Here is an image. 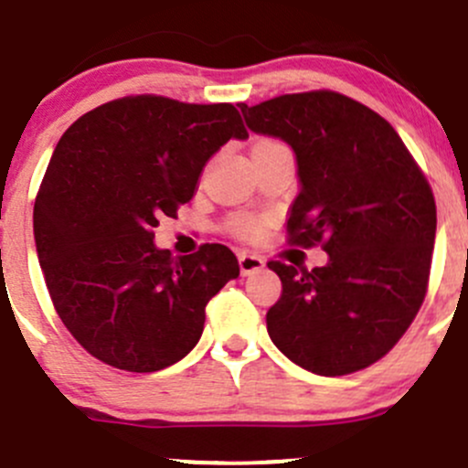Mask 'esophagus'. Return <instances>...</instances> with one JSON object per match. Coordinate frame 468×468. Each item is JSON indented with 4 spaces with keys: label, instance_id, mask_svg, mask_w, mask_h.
<instances>
[{
    "label": "esophagus",
    "instance_id": "1",
    "mask_svg": "<svg viewBox=\"0 0 468 468\" xmlns=\"http://www.w3.org/2000/svg\"><path fill=\"white\" fill-rule=\"evenodd\" d=\"M238 262H239V271H242V275L255 273V271H260V269H264V260L260 258V255H253V253H239Z\"/></svg>",
    "mask_w": 468,
    "mask_h": 468
}]
</instances>
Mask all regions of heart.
<instances>
[{"mask_svg": "<svg viewBox=\"0 0 468 468\" xmlns=\"http://www.w3.org/2000/svg\"><path fill=\"white\" fill-rule=\"evenodd\" d=\"M275 144V141H260L258 145ZM230 233H235L238 238H255V235L262 233V224L258 219L244 218V215H238V218L230 219Z\"/></svg>", "mask_w": 468, "mask_h": 468, "instance_id": "1", "label": "heart"}]
</instances>
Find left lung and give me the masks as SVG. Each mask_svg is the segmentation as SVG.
<instances>
[{"mask_svg":"<svg viewBox=\"0 0 468 468\" xmlns=\"http://www.w3.org/2000/svg\"><path fill=\"white\" fill-rule=\"evenodd\" d=\"M239 110L250 132L296 154L289 242L329 255L312 271L269 262L282 282L269 336L314 375L363 370L395 347L424 303L437 229L429 181L395 127L343 93H284Z\"/></svg>","mask_w":468,"mask_h":468,"instance_id":"obj_1","label":"left lung"}]
</instances>
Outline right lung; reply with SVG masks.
Listing matches in <instances>:
<instances>
[{
  "instance_id": "right-lung-1",
  "label": "right lung",
  "mask_w": 468,
  "mask_h": 468,
  "mask_svg": "<svg viewBox=\"0 0 468 468\" xmlns=\"http://www.w3.org/2000/svg\"><path fill=\"white\" fill-rule=\"evenodd\" d=\"M247 136L230 102L144 93L87 112L58 141L33 208L37 260L58 316L98 361L156 372L197 346L238 258L224 244L172 258L154 229L193 199L210 156Z\"/></svg>"
}]
</instances>
